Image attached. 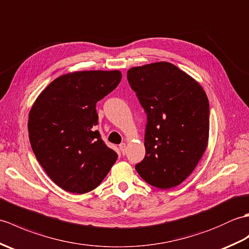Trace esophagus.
Wrapping results in <instances>:
<instances>
[{
    "mask_svg": "<svg viewBox=\"0 0 249 249\" xmlns=\"http://www.w3.org/2000/svg\"><path fill=\"white\" fill-rule=\"evenodd\" d=\"M119 149H120V151H121V153H123V154H124V153H125V151H126V143H125V142H123V143H120V146H119Z\"/></svg>",
    "mask_w": 249,
    "mask_h": 249,
    "instance_id": "esophagus-1",
    "label": "esophagus"
}]
</instances>
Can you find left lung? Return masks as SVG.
Returning a JSON list of instances; mask_svg holds the SVG:
<instances>
[{
	"label": "left lung",
	"mask_w": 249,
	"mask_h": 249,
	"mask_svg": "<svg viewBox=\"0 0 249 249\" xmlns=\"http://www.w3.org/2000/svg\"><path fill=\"white\" fill-rule=\"evenodd\" d=\"M147 113L146 156L135 166L147 183L167 190L182 183L206 151L210 108L202 86L167 62L133 67L126 73Z\"/></svg>",
	"instance_id": "1"
}]
</instances>
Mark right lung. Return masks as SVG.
I'll use <instances>...</instances> for the list:
<instances>
[{"label":"right lung","instance_id":"obj_1","mask_svg":"<svg viewBox=\"0 0 249 249\" xmlns=\"http://www.w3.org/2000/svg\"><path fill=\"white\" fill-rule=\"evenodd\" d=\"M123 78L119 70L75 71L52 81L30 110L29 137L55 184L84 194L101 183L118 156L101 140L96 103Z\"/></svg>","mask_w":249,"mask_h":249}]
</instances>
